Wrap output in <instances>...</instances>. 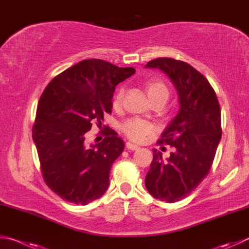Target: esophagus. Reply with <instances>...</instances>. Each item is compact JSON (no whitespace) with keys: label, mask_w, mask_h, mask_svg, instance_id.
Returning a JSON list of instances; mask_svg holds the SVG:
<instances>
[{"label":"esophagus","mask_w":249,"mask_h":249,"mask_svg":"<svg viewBox=\"0 0 249 249\" xmlns=\"http://www.w3.org/2000/svg\"><path fill=\"white\" fill-rule=\"evenodd\" d=\"M126 148H127L128 150H137L139 147L136 146V144L132 143V142H126Z\"/></svg>","instance_id":"esophagus-1"}]
</instances>
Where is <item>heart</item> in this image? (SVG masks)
<instances>
[{
	"instance_id": "b5f03b06",
	"label": "heart",
	"mask_w": 249,
	"mask_h": 249,
	"mask_svg": "<svg viewBox=\"0 0 249 249\" xmlns=\"http://www.w3.org/2000/svg\"><path fill=\"white\" fill-rule=\"evenodd\" d=\"M143 86L147 91L148 97L150 98V100L153 103L157 102L158 100H161V99H166L168 100L169 89L163 81L159 79H148L144 81ZM124 92L125 91L123 87H120L116 90L112 101L113 107H119L122 105V101H123L124 98ZM153 130H155V127H153L152 124L139 119H130L122 125V132L129 139L137 142L146 139L147 136H149Z\"/></svg>"
}]
</instances>
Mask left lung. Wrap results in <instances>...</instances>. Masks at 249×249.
I'll return each instance as SVG.
<instances>
[{
    "label": "left lung",
    "instance_id": "1",
    "mask_svg": "<svg viewBox=\"0 0 249 249\" xmlns=\"http://www.w3.org/2000/svg\"><path fill=\"white\" fill-rule=\"evenodd\" d=\"M146 67L169 76L178 93L179 110L158 144L175 148L170 158L153 149V160L144 179L147 191L157 199L175 202L188 196L210 172L222 136L221 109L208 79L183 61L159 57Z\"/></svg>",
    "mask_w": 249,
    "mask_h": 249
}]
</instances>
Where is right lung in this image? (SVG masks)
Instances as JSON below:
<instances>
[{
    "label": "right lung",
    "mask_w": 249,
    "mask_h": 249,
    "mask_svg": "<svg viewBox=\"0 0 249 249\" xmlns=\"http://www.w3.org/2000/svg\"><path fill=\"white\" fill-rule=\"evenodd\" d=\"M135 71L89 58L55 76L42 92L33 139L44 182L62 199L85 206L107 189L124 142L109 127L101 142L87 147L86 133L93 123L101 127L105 113L112 112L115 86Z\"/></svg>",
    "instance_id": "add662e5"
}]
</instances>
